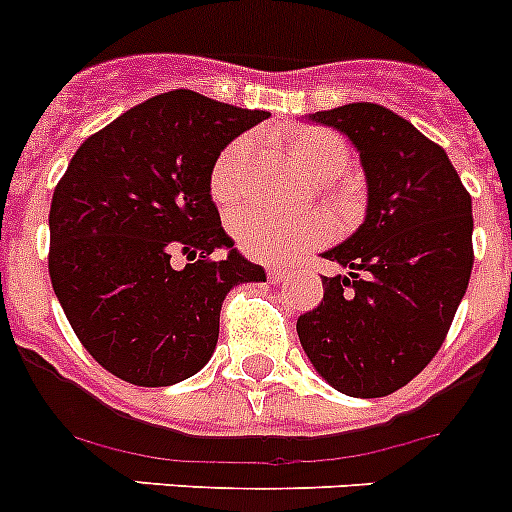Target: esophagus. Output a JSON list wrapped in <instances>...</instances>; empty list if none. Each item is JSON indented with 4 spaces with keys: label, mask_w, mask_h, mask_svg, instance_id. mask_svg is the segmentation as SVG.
I'll use <instances>...</instances> for the list:
<instances>
[{
    "label": "esophagus",
    "mask_w": 512,
    "mask_h": 512,
    "mask_svg": "<svg viewBox=\"0 0 512 512\" xmlns=\"http://www.w3.org/2000/svg\"><path fill=\"white\" fill-rule=\"evenodd\" d=\"M266 274H269L271 284H279L289 277V271L284 269V266H269V271H266Z\"/></svg>",
    "instance_id": "esophagus-1"
}]
</instances>
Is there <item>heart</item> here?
Segmentation results:
<instances>
[{
  "label": "heart",
  "mask_w": 512,
  "mask_h": 512,
  "mask_svg": "<svg viewBox=\"0 0 512 512\" xmlns=\"http://www.w3.org/2000/svg\"><path fill=\"white\" fill-rule=\"evenodd\" d=\"M287 148L297 164L320 179H336L348 166V146L341 135L325 128H300L287 135ZM251 146L238 138L217 153L210 169V194L217 205H233L248 182ZM238 246L261 261H287L328 238L330 228L323 215L284 217L259 207H246L233 217Z\"/></svg>",
  "instance_id": "obj_1"
}]
</instances>
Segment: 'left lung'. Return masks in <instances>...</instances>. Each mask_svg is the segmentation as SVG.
<instances>
[{
    "instance_id": "1",
    "label": "left lung",
    "mask_w": 512,
    "mask_h": 512,
    "mask_svg": "<svg viewBox=\"0 0 512 512\" xmlns=\"http://www.w3.org/2000/svg\"><path fill=\"white\" fill-rule=\"evenodd\" d=\"M351 138L369 205L348 241L323 253L348 274L297 320L320 377L351 397H384L438 354L474 264L472 197L449 156L405 117L356 102L310 115Z\"/></svg>"
}]
</instances>
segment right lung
Wrapping results in <instances>:
<instances>
[{
	"mask_svg": "<svg viewBox=\"0 0 512 512\" xmlns=\"http://www.w3.org/2000/svg\"><path fill=\"white\" fill-rule=\"evenodd\" d=\"M266 117L192 89L158 94L89 135L56 184L53 292L81 346L122 382L169 387L200 372L225 295L266 282L233 248L210 194L217 153ZM179 252L184 270L173 266Z\"/></svg>",
	"mask_w": 512,
	"mask_h": 512,
	"instance_id": "obj_1",
	"label": "right lung"
}]
</instances>
